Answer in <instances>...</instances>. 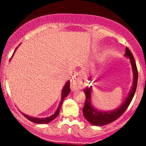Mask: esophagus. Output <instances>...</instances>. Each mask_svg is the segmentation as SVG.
Segmentation results:
<instances>
[{
  "label": "esophagus",
  "instance_id": "esophagus-1",
  "mask_svg": "<svg viewBox=\"0 0 146 146\" xmlns=\"http://www.w3.org/2000/svg\"><path fill=\"white\" fill-rule=\"evenodd\" d=\"M73 87H74V88H77V87H78V84H77V83L73 84Z\"/></svg>",
  "mask_w": 146,
  "mask_h": 146
}]
</instances>
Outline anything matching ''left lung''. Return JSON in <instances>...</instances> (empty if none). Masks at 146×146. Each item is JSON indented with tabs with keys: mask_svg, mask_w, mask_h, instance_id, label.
Here are the masks:
<instances>
[{
	"mask_svg": "<svg viewBox=\"0 0 146 146\" xmlns=\"http://www.w3.org/2000/svg\"><path fill=\"white\" fill-rule=\"evenodd\" d=\"M125 56L128 57L130 60L132 71H133L134 81L133 86H132V89L130 90V93H129L128 97L119 108L108 112L100 111V110L95 109L92 106L91 100H90L91 89L93 87L90 86L88 88H85L84 90V92L86 95V101H85L84 106L82 109L83 114L86 119L91 124L98 125H98L101 126V125L108 124V123H110L113 121H115L120 116H121L122 114L124 113L125 110L128 108L134 95H135V91H136L137 89V80H138V71H137L136 62H135L133 55H132L131 51H130V49L128 47H125Z\"/></svg>",
	"mask_w": 146,
	"mask_h": 146,
	"instance_id": "left-lung-1",
	"label": "left lung"
}]
</instances>
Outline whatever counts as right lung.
Masks as SVG:
<instances>
[{
  "label": "right lung",
  "mask_w": 146,
  "mask_h": 146,
  "mask_svg": "<svg viewBox=\"0 0 146 146\" xmlns=\"http://www.w3.org/2000/svg\"><path fill=\"white\" fill-rule=\"evenodd\" d=\"M14 53H13V55H14ZM70 92H71V88H70V82H68L66 84V85H65L62 91L61 102H60V104L59 106H58V110H56V112L54 113V115H51V116H50V117H46V118H36V117H29V116H28V115H25V114L23 113V116H25V117H26V118L28 120H29V121L33 122V123H40V124H41V123H49L50 121H53V120L54 119L56 118V117L58 115V114H59V111L60 110V108H61L62 104L64 99L66 96H67V95H68V93H69Z\"/></svg>",
  "instance_id": "1"
}]
</instances>
